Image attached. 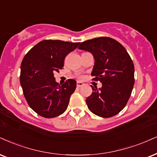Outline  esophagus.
Segmentation results:
<instances>
[{
  "instance_id": "esophagus-1",
  "label": "esophagus",
  "mask_w": 157,
  "mask_h": 157,
  "mask_svg": "<svg viewBox=\"0 0 157 157\" xmlns=\"http://www.w3.org/2000/svg\"><path fill=\"white\" fill-rule=\"evenodd\" d=\"M84 83H82V82H77V84H76V86H77V87L80 88V87H82V86H84Z\"/></svg>"
}]
</instances>
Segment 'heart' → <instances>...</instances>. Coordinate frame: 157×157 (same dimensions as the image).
Segmentation results:
<instances>
[{
	"instance_id": "heart-1",
	"label": "heart",
	"mask_w": 157,
	"mask_h": 157,
	"mask_svg": "<svg viewBox=\"0 0 157 157\" xmlns=\"http://www.w3.org/2000/svg\"><path fill=\"white\" fill-rule=\"evenodd\" d=\"M79 78H82V77H79Z\"/></svg>"
}]
</instances>
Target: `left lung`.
Returning <instances> with one entry per match:
<instances>
[{"label": "left lung", "mask_w": 157, "mask_h": 157, "mask_svg": "<svg viewBox=\"0 0 157 157\" xmlns=\"http://www.w3.org/2000/svg\"><path fill=\"white\" fill-rule=\"evenodd\" d=\"M79 49L88 51L94 58L91 75L102 83L101 88L92 86L86 102L90 111L102 118L117 115L127 105L135 84L134 64L125 48L109 37L82 42Z\"/></svg>", "instance_id": "8db88e82"}]
</instances>
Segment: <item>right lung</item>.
Listing matches in <instances>:
<instances>
[{
  "mask_svg": "<svg viewBox=\"0 0 157 157\" xmlns=\"http://www.w3.org/2000/svg\"><path fill=\"white\" fill-rule=\"evenodd\" d=\"M78 45L60 40H44L23 58L20 84L29 106L38 115L54 118L67 109L76 82L68 79L60 86L54 73L63 69L65 57Z\"/></svg>",
  "mask_w": 157,
  "mask_h": 157,
  "instance_id": "right-lung-1",
  "label": "right lung"
}]
</instances>
